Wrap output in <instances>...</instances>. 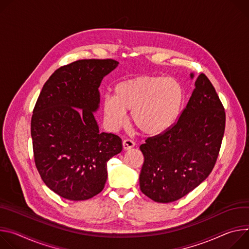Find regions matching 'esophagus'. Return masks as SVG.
<instances>
[{"label":"esophagus","mask_w":249,"mask_h":249,"mask_svg":"<svg viewBox=\"0 0 249 249\" xmlns=\"http://www.w3.org/2000/svg\"><path fill=\"white\" fill-rule=\"evenodd\" d=\"M134 145H135V143H134V142L131 141V140L126 139V140H124V141L123 142V147H124V150H128V149L132 148Z\"/></svg>","instance_id":"obj_1"}]
</instances>
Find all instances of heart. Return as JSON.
<instances>
[{"mask_svg": "<svg viewBox=\"0 0 249 249\" xmlns=\"http://www.w3.org/2000/svg\"><path fill=\"white\" fill-rule=\"evenodd\" d=\"M184 90L173 78L142 75L120 82L115 97L103 101L105 122L112 129L125 124V112L142 132L158 135L171 128L181 112Z\"/></svg>", "mask_w": 249, "mask_h": 249, "instance_id": "obj_1", "label": "heart"}]
</instances>
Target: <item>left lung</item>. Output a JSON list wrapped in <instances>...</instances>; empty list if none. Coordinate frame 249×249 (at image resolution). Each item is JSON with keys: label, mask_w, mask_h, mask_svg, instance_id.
I'll return each mask as SVG.
<instances>
[{"label": "left lung", "mask_w": 249, "mask_h": 249, "mask_svg": "<svg viewBox=\"0 0 249 249\" xmlns=\"http://www.w3.org/2000/svg\"><path fill=\"white\" fill-rule=\"evenodd\" d=\"M195 85L174 125L140 147L144 156L141 190L154 202L171 203L186 196L216 162L226 127L225 107L204 73Z\"/></svg>", "instance_id": "left-lung-1"}]
</instances>
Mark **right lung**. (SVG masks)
<instances>
[{
	"mask_svg": "<svg viewBox=\"0 0 249 249\" xmlns=\"http://www.w3.org/2000/svg\"><path fill=\"white\" fill-rule=\"evenodd\" d=\"M114 59H82L49 77L36 103L31 131L36 169L60 197L84 201L105 187L107 162L123 143L114 133L100 132L94 112L101 81L118 66Z\"/></svg>",
	"mask_w": 249,
	"mask_h": 249,
	"instance_id": "obj_1",
	"label": "right lung"
}]
</instances>
